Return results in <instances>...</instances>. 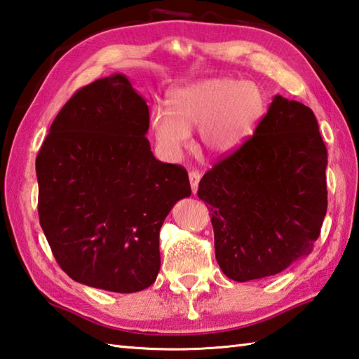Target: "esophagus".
Listing matches in <instances>:
<instances>
[{"instance_id": "34e87169", "label": "esophagus", "mask_w": 359, "mask_h": 359, "mask_svg": "<svg viewBox=\"0 0 359 359\" xmlns=\"http://www.w3.org/2000/svg\"><path fill=\"white\" fill-rule=\"evenodd\" d=\"M201 175L197 170L189 172V181H191V187H192V194H197L198 191V182H200Z\"/></svg>"}]
</instances>
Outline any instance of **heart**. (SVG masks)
Listing matches in <instances>:
<instances>
[{
	"label": "heart",
	"instance_id": "b5f03b06",
	"mask_svg": "<svg viewBox=\"0 0 359 359\" xmlns=\"http://www.w3.org/2000/svg\"><path fill=\"white\" fill-rule=\"evenodd\" d=\"M168 106H154L148 117L153 137L165 158L180 156L195 128H200L203 150L223 156L239 150L253 136L266 100L255 83L217 78L175 89Z\"/></svg>",
	"mask_w": 359,
	"mask_h": 359
}]
</instances>
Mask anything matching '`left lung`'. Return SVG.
<instances>
[{
	"label": "left lung",
	"instance_id": "left-lung-1",
	"mask_svg": "<svg viewBox=\"0 0 359 359\" xmlns=\"http://www.w3.org/2000/svg\"><path fill=\"white\" fill-rule=\"evenodd\" d=\"M327 164L314 112L275 95L253 136L205 173L198 197L228 278H266L313 252L327 214Z\"/></svg>",
	"mask_w": 359,
	"mask_h": 359
}]
</instances>
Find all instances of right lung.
I'll list each match as a JSON object with an SVG mask.
<instances>
[{"label":"right lung","instance_id":"add662e5","mask_svg":"<svg viewBox=\"0 0 359 359\" xmlns=\"http://www.w3.org/2000/svg\"><path fill=\"white\" fill-rule=\"evenodd\" d=\"M148 117L130 79L111 74L67 101L37 154L40 226L60 269L86 286H151L159 229L191 195L184 167L153 156Z\"/></svg>","mask_w":359,"mask_h":359}]
</instances>
